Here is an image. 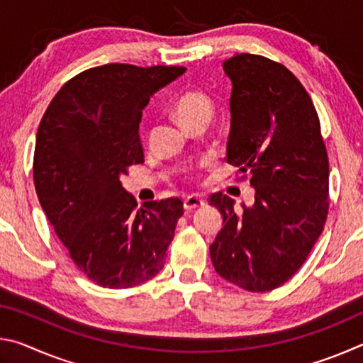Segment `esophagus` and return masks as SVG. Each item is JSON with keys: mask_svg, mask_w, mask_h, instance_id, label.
Wrapping results in <instances>:
<instances>
[{"mask_svg": "<svg viewBox=\"0 0 363 363\" xmlns=\"http://www.w3.org/2000/svg\"><path fill=\"white\" fill-rule=\"evenodd\" d=\"M203 205H205V200L196 194H192L184 199V208H186V210H195V208H200Z\"/></svg>", "mask_w": 363, "mask_h": 363, "instance_id": "esophagus-1", "label": "esophagus"}]
</instances>
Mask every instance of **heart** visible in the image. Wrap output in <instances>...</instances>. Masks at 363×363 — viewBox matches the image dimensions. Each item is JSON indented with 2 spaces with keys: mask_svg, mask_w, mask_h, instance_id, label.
I'll return each mask as SVG.
<instances>
[{
  "mask_svg": "<svg viewBox=\"0 0 363 363\" xmlns=\"http://www.w3.org/2000/svg\"><path fill=\"white\" fill-rule=\"evenodd\" d=\"M213 112V102L210 97L200 91H189L174 102L173 113L179 123H186L199 115H210Z\"/></svg>",
  "mask_w": 363,
  "mask_h": 363,
  "instance_id": "b5f03b06",
  "label": "heart"
}]
</instances>
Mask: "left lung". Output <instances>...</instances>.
Segmentation results:
<instances>
[{"label":"left lung","mask_w":363,"mask_h":363,"mask_svg":"<svg viewBox=\"0 0 363 363\" xmlns=\"http://www.w3.org/2000/svg\"><path fill=\"white\" fill-rule=\"evenodd\" d=\"M232 82L225 162L251 176L255 203L213 194L223 229L210 245L216 272L270 291L303 266L328 213V155L311 96L281 64L255 54L224 62Z\"/></svg>","instance_id":"8db88e82"}]
</instances>
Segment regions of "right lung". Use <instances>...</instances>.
<instances>
[{"instance_id": "1", "label": "right lung", "mask_w": 363, "mask_h": 363, "mask_svg": "<svg viewBox=\"0 0 363 363\" xmlns=\"http://www.w3.org/2000/svg\"><path fill=\"white\" fill-rule=\"evenodd\" d=\"M186 72L107 64L67 82L36 133L33 181L41 208L77 267L106 288L144 284L163 269L179 199L138 201L121 187L144 163L139 121L150 97Z\"/></svg>"}]
</instances>
